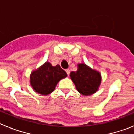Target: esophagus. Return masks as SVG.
<instances>
[{
  "label": "esophagus",
  "instance_id": "34e87169",
  "mask_svg": "<svg viewBox=\"0 0 134 134\" xmlns=\"http://www.w3.org/2000/svg\"><path fill=\"white\" fill-rule=\"evenodd\" d=\"M66 72L67 73V74H68V76H69L70 72V69H66Z\"/></svg>",
  "mask_w": 134,
  "mask_h": 134
}]
</instances>
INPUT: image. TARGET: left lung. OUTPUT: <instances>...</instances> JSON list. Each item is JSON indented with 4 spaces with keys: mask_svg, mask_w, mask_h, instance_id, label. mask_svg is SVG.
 I'll list each match as a JSON object with an SVG mask.
<instances>
[{
    "mask_svg": "<svg viewBox=\"0 0 134 134\" xmlns=\"http://www.w3.org/2000/svg\"><path fill=\"white\" fill-rule=\"evenodd\" d=\"M70 76L76 90L83 95L95 93L101 82L100 73L85 64H79L77 71L71 72Z\"/></svg>",
    "mask_w": 134,
    "mask_h": 134,
    "instance_id": "obj_1",
    "label": "left lung"
}]
</instances>
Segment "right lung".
Returning <instances> with one entry per match:
<instances>
[{"label":"right lung","mask_w":134,"mask_h":134,"mask_svg":"<svg viewBox=\"0 0 134 134\" xmlns=\"http://www.w3.org/2000/svg\"><path fill=\"white\" fill-rule=\"evenodd\" d=\"M67 76L60 65L52 66L46 62L40 68L33 71L30 76V84L36 93L40 94H50L55 90L56 85L61 79Z\"/></svg>","instance_id":"add662e5"}]
</instances>
